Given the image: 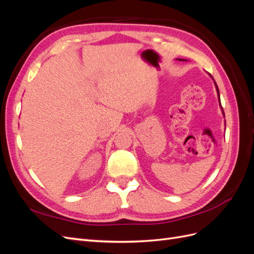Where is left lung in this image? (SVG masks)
I'll return each instance as SVG.
<instances>
[{
  "instance_id": "8db88e82",
  "label": "left lung",
  "mask_w": 254,
  "mask_h": 254,
  "mask_svg": "<svg viewBox=\"0 0 254 254\" xmlns=\"http://www.w3.org/2000/svg\"><path fill=\"white\" fill-rule=\"evenodd\" d=\"M177 60H180V61H184V59H180V58H177ZM211 76V75H210ZM212 77V76H211ZM213 78V77H212ZM213 80H214V78H213ZM214 83H215V88H216V91H217V95H218V99H219V106H220V108H221V111H222V114L225 115V112H224V109H222V107H221V104H220V95H219V90H218V87H217V84H216V82H215V80H214Z\"/></svg>"
}]
</instances>
